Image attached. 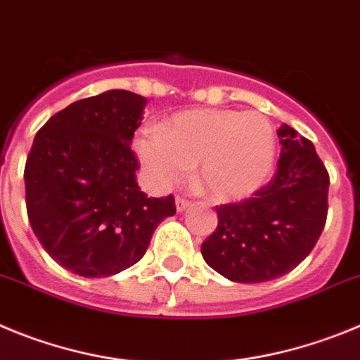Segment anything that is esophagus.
<instances>
[{
	"label": "esophagus",
	"mask_w": 360,
	"mask_h": 360,
	"mask_svg": "<svg viewBox=\"0 0 360 360\" xmlns=\"http://www.w3.org/2000/svg\"><path fill=\"white\" fill-rule=\"evenodd\" d=\"M190 200L188 199H184V197H177L176 199V208H177V212H184V210L188 208V206H190Z\"/></svg>",
	"instance_id": "esophagus-1"
}]
</instances>
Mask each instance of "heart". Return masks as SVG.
I'll return each mask as SVG.
<instances>
[{"instance_id": "obj_1", "label": "heart", "mask_w": 360, "mask_h": 360, "mask_svg": "<svg viewBox=\"0 0 360 360\" xmlns=\"http://www.w3.org/2000/svg\"><path fill=\"white\" fill-rule=\"evenodd\" d=\"M136 150L152 179L172 186L199 165L197 181L217 202L240 200L265 184L276 160V134L260 112L192 109L158 132H143Z\"/></svg>"}]
</instances>
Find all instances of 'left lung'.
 <instances>
[{"mask_svg":"<svg viewBox=\"0 0 360 360\" xmlns=\"http://www.w3.org/2000/svg\"><path fill=\"white\" fill-rule=\"evenodd\" d=\"M281 154L273 179L252 197L217 206L219 224L200 252L236 283H260L290 273L321 236L330 177L312 141L289 125L278 129Z\"/></svg>","mask_w":360,"mask_h":360,"instance_id":"8db88e82","label":"left lung"}]
</instances>
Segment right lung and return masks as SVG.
<instances>
[{"label": "right lung", "instance_id": "obj_1", "mask_svg": "<svg viewBox=\"0 0 360 360\" xmlns=\"http://www.w3.org/2000/svg\"><path fill=\"white\" fill-rule=\"evenodd\" d=\"M147 100L111 89L77 100L34 138L25 165L27 213L60 267L108 278L143 258L152 233L176 213L174 195L147 197L131 150Z\"/></svg>", "mask_w": 360, "mask_h": 360}]
</instances>
